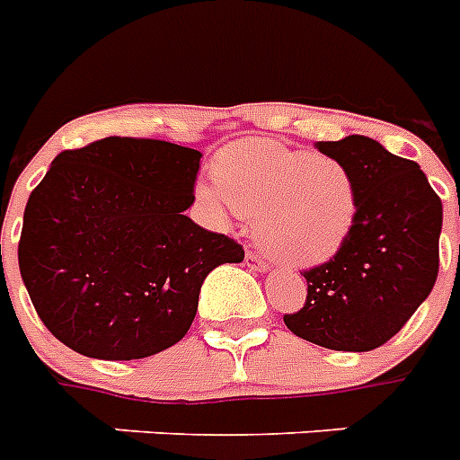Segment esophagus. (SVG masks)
Wrapping results in <instances>:
<instances>
[{
    "mask_svg": "<svg viewBox=\"0 0 460 460\" xmlns=\"http://www.w3.org/2000/svg\"><path fill=\"white\" fill-rule=\"evenodd\" d=\"M245 264H248L250 269H260V271H267L269 269V264L264 262L262 257L255 255V252H248V255H245Z\"/></svg>",
    "mask_w": 460,
    "mask_h": 460,
    "instance_id": "obj_1",
    "label": "esophagus"
}]
</instances>
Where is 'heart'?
Listing matches in <instances>:
<instances>
[{"mask_svg": "<svg viewBox=\"0 0 460 460\" xmlns=\"http://www.w3.org/2000/svg\"><path fill=\"white\" fill-rule=\"evenodd\" d=\"M212 177L236 215L255 219V238L269 255L290 264L328 260L357 219L352 172L331 155L295 151L274 139L226 146ZM205 200H215L203 191Z\"/></svg>", "mask_w": 460, "mask_h": 460, "instance_id": "obj_1", "label": "heart"}]
</instances>
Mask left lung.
I'll return each mask as SVG.
<instances>
[{
	"instance_id": "obj_1",
	"label": "left lung",
	"mask_w": 460,
	"mask_h": 460,
	"mask_svg": "<svg viewBox=\"0 0 460 460\" xmlns=\"http://www.w3.org/2000/svg\"><path fill=\"white\" fill-rule=\"evenodd\" d=\"M316 146L352 172L357 219L328 262L302 271L307 300L283 321L326 349L371 352L402 331L435 286L442 200L418 163L368 137Z\"/></svg>"
}]
</instances>
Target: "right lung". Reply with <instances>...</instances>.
Listing matches in <instances>:
<instances>
[{
    "label": "right lung",
    "instance_id": "add662e5",
    "mask_svg": "<svg viewBox=\"0 0 460 460\" xmlns=\"http://www.w3.org/2000/svg\"><path fill=\"white\" fill-rule=\"evenodd\" d=\"M203 153L106 137L58 153L30 193L18 267L44 326L92 359L129 361L184 338L205 276L243 262L184 210Z\"/></svg>",
    "mask_w": 460,
    "mask_h": 460
}]
</instances>
